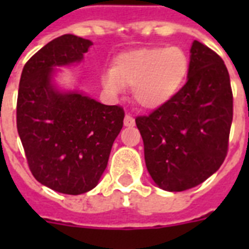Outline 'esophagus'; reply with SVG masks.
<instances>
[{"mask_svg": "<svg viewBox=\"0 0 249 249\" xmlns=\"http://www.w3.org/2000/svg\"><path fill=\"white\" fill-rule=\"evenodd\" d=\"M124 125L125 126H134V125H136V121H134V119H133L130 115H126L124 119Z\"/></svg>", "mask_w": 249, "mask_h": 249, "instance_id": "1", "label": "esophagus"}]
</instances>
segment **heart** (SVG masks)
I'll use <instances>...</instances> for the list:
<instances>
[{
	"mask_svg": "<svg viewBox=\"0 0 249 249\" xmlns=\"http://www.w3.org/2000/svg\"><path fill=\"white\" fill-rule=\"evenodd\" d=\"M187 71L189 58L178 46L138 49L117 55L112 70L101 73V85L112 99L124 93L125 86H133L134 101L156 109L181 89Z\"/></svg>",
	"mask_w": 249,
	"mask_h": 249,
	"instance_id": "obj_1",
	"label": "heart"
}]
</instances>
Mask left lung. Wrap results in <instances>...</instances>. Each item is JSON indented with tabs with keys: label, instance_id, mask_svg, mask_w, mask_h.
Returning a JSON list of instances; mask_svg holds the SVG:
<instances>
[{
	"label": "left lung",
	"instance_id": "left-lung-1",
	"mask_svg": "<svg viewBox=\"0 0 249 249\" xmlns=\"http://www.w3.org/2000/svg\"><path fill=\"white\" fill-rule=\"evenodd\" d=\"M231 121L228 68L195 40L185 86L151 115L136 119L155 185L172 193L185 191L216 173L228 154Z\"/></svg>",
	"mask_w": 249,
	"mask_h": 249
}]
</instances>
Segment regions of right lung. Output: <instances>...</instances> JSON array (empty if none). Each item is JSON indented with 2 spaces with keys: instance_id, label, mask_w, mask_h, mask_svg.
I'll return each mask as SVG.
<instances>
[{
  "instance_id": "add662e5",
  "label": "right lung",
  "mask_w": 249,
  "mask_h": 249,
  "mask_svg": "<svg viewBox=\"0 0 249 249\" xmlns=\"http://www.w3.org/2000/svg\"><path fill=\"white\" fill-rule=\"evenodd\" d=\"M93 45L75 35L50 41L25 63L17 126L29 169L41 185L80 195L98 185L119 136L124 111L56 83L62 67L79 64Z\"/></svg>"
}]
</instances>
